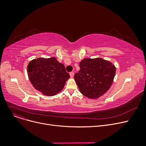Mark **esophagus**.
I'll list each match as a JSON object with an SVG mask.
<instances>
[{
    "mask_svg": "<svg viewBox=\"0 0 146 146\" xmlns=\"http://www.w3.org/2000/svg\"><path fill=\"white\" fill-rule=\"evenodd\" d=\"M70 77H71V78H73V76H74V73H73V72H70Z\"/></svg>",
    "mask_w": 146,
    "mask_h": 146,
    "instance_id": "obj_1",
    "label": "esophagus"
}]
</instances>
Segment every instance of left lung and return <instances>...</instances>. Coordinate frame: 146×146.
<instances>
[{"mask_svg": "<svg viewBox=\"0 0 146 146\" xmlns=\"http://www.w3.org/2000/svg\"><path fill=\"white\" fill-rule=\"evenodd\" d=\"M74 78L80 92L90 99H97L108 91L113 83L116 68L101 58H85Z\"/></svg>", "mask_w": 146, "mask_h": 146, "instance_id": "8db88e82", "label": "left lung"}]
</instances>
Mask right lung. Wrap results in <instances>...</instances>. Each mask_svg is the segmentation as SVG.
I'll return each mask as SVG.
<instances>
[{"instance_id":"add662e5","label":"right lung","mask_w":146,"mask_h":146,"mask_svg":"<svg viewBox=\"0 0 146 146\" xmlns=\"http://www.w3.org/2000/svg\"><path fill=\"white\" fill-rule=\"evenodd\" d=\"M27 73L33 86L49 96L59 93L70 78L64 66L54 57L31 60L28 65Z\"/></svg>"}]
</instances>
